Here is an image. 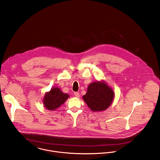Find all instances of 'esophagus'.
<instances>
[{"label":"esophagus","mask_w":160,"mask_h":160,"mask_svg":"<svg viewBox=\"0 0 160 160\" xmlns=\"http://www.w3.org/2000/svg\"><path fill=\"white\" fill-rule=\"evenodd\" d=\"M74 95L77 98H79V96H80V93L78 92H75Z\"/></svg>","instance_id":"34e87169"}]
</instances>
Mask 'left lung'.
Listing matches in <instances>:
<instances>
[{
  "mask_svg": "<svg viewBox=\"0 0 160 160\" xmlns=\"http://www.w3.org/2000/svg\"><path fill=\"white\" fill-rule=\"evenodd\" d=\"M114 95L112 88L104 80H100L91 83L82 98L92 111L101 112L112 104Z\"/></svg>",
  "mask_w": 160,
  "mask_h": 160,
  "instance_id": "obj_1",
  "label": "left lung"
}]
</instances>
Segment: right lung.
<instances>
[{
	"instance_id": "add662e5",
	"label": "right lung",
	"mask_w": 160,
	"mask_h": 160,
	"mask_svg": "<svg viewBox=\"0 0 160 160\" xmlns=\"http://www.w3.org/2000/svg\"><path fill=\"white\" fill-rule=\"evenodd\" d=\"M69 96L68 94L63 93L59 88L52 87L49 92L45 93L42 103L47 109L55 111L64 104Z\"/></svg>"
}]
</instances>
